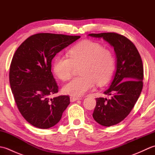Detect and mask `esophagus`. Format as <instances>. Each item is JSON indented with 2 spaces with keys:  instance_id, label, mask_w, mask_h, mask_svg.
Listing matches in <instances>:
<instances>
[{
  "instance_id": "obj_1",
  "label": "esophagus",
  "mask_w": 155,
  "mask_h": 155,
  "mask_svg": "<svg viewBox=\"0 0 155 155\" xmlns=\"http://www.w3.org/2000/svg\"><path fill=\"white\" fill-rule=\"evenodd\" d=\"M81 98H79V97H72V96H71V97H70V101H71V102H74V101H76L81 100Z\"/></svg>"
}]
</instances>
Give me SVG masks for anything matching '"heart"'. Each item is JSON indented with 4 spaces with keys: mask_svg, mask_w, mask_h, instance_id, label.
I'll use <instances>...</instances> for the list:
<instances>
[{
    "mask_svg": "<svg viewBox=\"0 0 155 155\" xmlns=\"http://www.w3.org/2000/svg\"><path fill=\"white\" fill-rule=\"evenodd\" d=\"M68 57L58 56L53 62V71L57 77L65 81L71 78L75 67L82 65L79 73L63 87V92L79 97L94 88L95 83L103 85L109 81L114 69V57L101 45L85 41L76 45L68 51Z\"/></svg>",
    "mask_w": 155,
    "mask_h": 155,
    "instance_id": "b5f03b06",
    "label": "heart"
}]
</instances>
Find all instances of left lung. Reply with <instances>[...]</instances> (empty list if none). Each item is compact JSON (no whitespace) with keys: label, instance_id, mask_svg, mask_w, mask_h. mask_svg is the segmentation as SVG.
Instances as JSON below:
<instances>
[{"label":"left lung","instance_id":"obj_1","mask_svg":"<svg viewBox=\"0 0 155 155\" xmlns=\"http://www.w3.org/2000/svg\"><path fill=\"white\" fill-rule=\"evenodd\" d=\"M102 38L114 47L117 71L110 87L104 94L110 98H97L93 114L98 124L110 127L123 120L132 110L143 87V64L140 55L129 39L115 32L89 34Z\"/></svg>","mask_w":155,"mask_h":155}]
</instances>
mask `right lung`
<instances>
[{
	"instance_id": "right-lung-1",
	"label": "right lung",
	"mask_w": 155,
	"mask_h": 155,
	"mask_svg": "<svg viewBox=\"0 0 155 155\" xmlns=\"http://www.w3.org/2000/svg\"><path fill=\"white\" fill-rule=\"evenodd\" d=\"M80 37L38 33L26 39L16 51L10 67V84L18 110L32 126L43 129L54 126L70 104L67 95L51 98L58 91L51 62Z\"/></svg>"
}]
</instances>
